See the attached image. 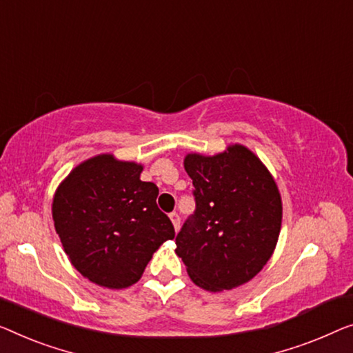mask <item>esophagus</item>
I'll list each match as a JSON object with an SVG mask.
<instances>
[{
	"label": "esophagus",
	"instance_id": "esophagus-1",
	"mask_svg": "<svg viewBox=\"0 0 353 353\" xmlns=\"http://www.w3.org/2000/svg\"><path fill=\"white\" fill-rule=\"evenodd\" d=\"M170 219H171L172 225H174V230L179 231V228H181V217H179L177 212H171L170 214Z\"/></svg>",
	"mask_w": 353,
	"mask_h": 353
}]
</instances>
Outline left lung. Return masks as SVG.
<instances>
[{
	"label": "left lung",
	"instance_id": "left-lung-1",
	"mask_svg": "<svg viewBox=\"0 0 353 353\" xmlns=\"http://www.w3.org/2000/svg\"><path fill=\"white\" fill-rule=\"evenodd\" d=\"M196 210L176 238L194 285L208 292L241 287L263 270L282 227V198L268 168L243 144L215 155L187 154Z\"/></svg>",
	"mask_w": 353,
	"mask_h": 353
}]
</instances>
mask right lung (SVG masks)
Masks as SVG:
<instances>
[{"label": "right lung", "mask_w": 353, "mask_h": 353, "mask_svg": "<svg viewBox=\"0 0 353 353\" xmlns=\"http://www.w3.org/2000/svg\"><path fill=\"white\" fill-rule=\"evenodd\" d=\"M144 166L99 154L79 163L57 187L52 219L71 265L99 287L120 290L143 276L174 227L157 206L159 187Z\"/></svg>", "instance_id": "obj_1"}]
</instances>
